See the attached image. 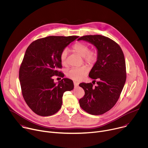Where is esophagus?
Wrapping results in <instances>:
<instances>
[{
    "label": "esophagus",
    "instance_id": "esophagus-1",
    "mask_svg": "<svg viewBox=\"0 0 148 148\" xmlns=\"http://www.w3.org/2000/svg\"><path fill=\"white\" fill-rule=\"evenodd\" d=\"M74 87H75V88H76V87H77L78 86V85H79V82H76V81H74Z\"/></svg>",
    "mask_w": 148,
    "mask_h": 148
}]
</instances>
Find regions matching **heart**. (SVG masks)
Masks as SVG:
<instances>
[{
  "mask_svg": "<svg viewBox=\"0 0 148 148\" xmlns=\"http://www.w3.org/2000/svg\"><path fill=\"white\" fill-rule=\"evenodd\" d=\"M73 50L83 57L84 61L88 64H93L96 62L98 58V53L95 50H89V47L87 45L81 42L75 43L72 46ZM68 50L64 49L62 50L60 56V61L62 64L66 65L67 61ZM88 68L83 66L80 67H74L69 69L67 71V75L70 78L75 81H80L88 73Z\"/></svg>",
  "mask_w": 148,
  "mask_h": 148,
  "instance_id": "heart-1",
  "label": "heart"
}]
</instances>
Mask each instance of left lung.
Instances as JSON below:
<instances>
[{
    "label": "left lung",
    "instance_id": "1",
    "mask_svg": "<svg viewBox=\"0 0 148 148\" xmlns=\"http://www.w3.org/2000/svg\"><path fill=\"white\" fill-rule=\"evenodd\" d=\"M93 45L98 58L88 76L98 79L97 86L92 83H81L85 95L79 100L81 108L91 115H102L110 110L118 101L126 81V65L120 46L111 38L101 35L79 37Z\"/></svg>",
    "mask_w": 148,
    "mask_h": 148
}]
</instances>
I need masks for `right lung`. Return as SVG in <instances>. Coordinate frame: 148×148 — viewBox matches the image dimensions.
I'll list each match as a JSON object with an SVG mask.
<instances>
[{"label": "right lung", "instance_id": "add662e5", "mask_svg": "<svg viewBox=\"0 0 148 148\" xmlns=\"http://www.w3.org/2000/svg\"><path fill=\"white\" fill-rule=\"evenodd\" d=\"M78 36H49L38 39L27 47L19 70L23 97L36 114L48 116L57 112L65 91L74 88L73 81L64 78L55 83L52 77L61 75V52Z\"/></svg>", "mask_w": 148, "mask_h": 148}]
</instances>
